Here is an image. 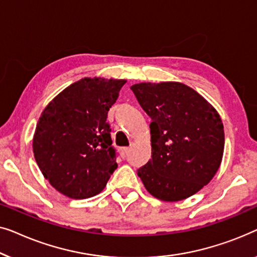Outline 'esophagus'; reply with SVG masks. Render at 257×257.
Wrapping results in <instances>:
<instances>
[{"instance_id":"esophagus-1","label":"esophagus","mask_w":257,"mask_h":257,"mask_svg":"<svg viewBox=\"0 0 257 257\" xmlns=\"http://www.w3.org/2000/svg\"><path fill=\"white\" fill-rule=\"evenodd\" d=\"M128 153H129V148H122V149H120V155H121L122 158L127 157Z\"/></svg>"}]
</instances>
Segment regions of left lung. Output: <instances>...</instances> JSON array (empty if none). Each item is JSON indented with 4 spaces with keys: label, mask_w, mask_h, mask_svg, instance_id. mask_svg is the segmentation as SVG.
I'll return each instance as SVG.
<instances>
[{
    "label": "left lung",
    "mask_w": 257,
    "mask_h": 257,
    "mask_svg": "<svg viewBox=\"0 0 257 257\" xmlns=\"http://www.w3.org/2000/svg\"><path fill=\"white\" fill-rule=\"evenodd\" d=\"M130 89L151 118V160L137 175L151 196L179 201L211 182L223 156L220 115L183 82H140Z\"/></svg>",
    "instance_id": "1"
}]
</instances>
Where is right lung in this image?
<instances>
[{
	"mask_svg": "<svg viewBox=\"0 0 257 257\" xmlns=\"http://www.w3.org/2000/svg\"><path fill=\"white\" fill-rule=\"evenodd\" d=\"M125 79L82 78L50 101L32 140L45 179L64 196L99 194L117 168L107 114Z\"/></svg>",
	"mask_w": 257,
	"mask_h": 257,
	"instance_id": "1",
	"label": "right lung"
}]
</instances>
